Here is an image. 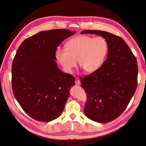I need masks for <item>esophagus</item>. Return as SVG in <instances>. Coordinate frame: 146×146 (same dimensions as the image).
<instances>
[{
  "label": "esophagus",
  "mask_w": 146,
  "mask_h": 146,
  "mask_svg": "<svg viewBox=\"0 0 146 146\" xmlns=\"http://www.w3.org/2000/svg\"><path fill=\"white\" fill-rule=\"evenodd\" d=\"M75 83H76V86H80L81 84V82H80V81L78 79H76V81H75Z\"/></svg>",
  "instance_id": "1"
}]
</instances>
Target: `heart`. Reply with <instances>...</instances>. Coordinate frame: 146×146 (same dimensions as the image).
Listing matches in <instances>:
<instances>
[{
  "label": "heart",
  "instance_id": "1",
  "mask_svg": "<svg viewBox=\"0 0 146 146\" xmlns=\"http://www.w3.org/2000/svg\"><path fill=\"white\" fill-rule=\"evenodd\" d=\"M108 51V41L104 37L80 35L70 38L65 49H58L55 58L67 73L73 72L77 64V60L85 72L93 73L103 65Z\"/></svg>",
  "mask_w": 146,
  "mask_h": 146
}]
</instances>
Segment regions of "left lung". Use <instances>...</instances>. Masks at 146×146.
<instances>
[{
    "mask_svg": "<svg viewBox=\"0 0 146 146\" xmlns=\"http://www.w3.org/2000/svg\"><path fill=\"white\" fill-rule=\"evenodd\" d=\"M95 34L108 41V58L98 70L80 78L81 87L88 100L85 115L100 123L118 117L128 106L137 85L138 68L136 57L121 37L96 30H86L81 34Z\"/></svg>",
    "mask_w": 146,
    "mask_h": 146,
    "instance_id": "left-lung-1",
    "label": "left lung"
}]
</instances>
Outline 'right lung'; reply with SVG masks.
<instances>
[{
	"label": "right lung",
	"instance_id": "right-lung-1",
	"mask_svg": "<svg viewBox=\"0 0 146 146\" xmlns=\"http://www.w3.org/2000/svg\"><path fill=\"white\" fill-rule=\"evenodd\" d=\"M75 31L58 29L40 32L25 39L12 64L14 95L25 112L43 122L60 116L75 85V78L60 71L56 63V48Z\"/></svg>",
	"mask_w": 146,
	"mask_h": 146
}]
</instances>
